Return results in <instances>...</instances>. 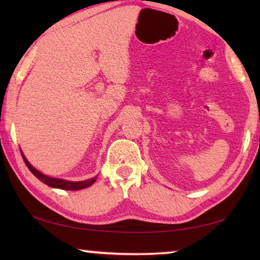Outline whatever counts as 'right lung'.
Returning a JSON list of instances; mask_svg holds the SVG:
<instances>
[{
    "label": "right lung",
    "mask_w": 260,
    "mask_h": 260,
    "mask_svg": "<svg viewBox=\"0 0 260 260\" xmlns=\"http://www.w3.org/2000/svg\"><path fill=\"white\" fill-rule=\"evenodd\" d=\"M23 156V159L25 161L26 166L28 167V170L32 172L35 177H37L40 181H42L43 183H46L47 186L52 187V188H59V189H64V190H80V189L87 188L93 184L96 181V177L91 178L89 180H85V181H78V182H73V181H67V180H61V179H55V178H50L47 177V175L42 174L34 169V167L29 164L26 159L25 156L21 153Z\"/></svg>",
    "instance_id": "right-lung-1"
}]
</instances>
